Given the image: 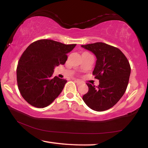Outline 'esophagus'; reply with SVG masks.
I'll list each match as a JSON object with an SVG mask.
<instances>
[{
    "label": "esophagus",
    "mask_w": 148,
    "mask_h": 148,
    "mask_svg": "<svg viewBox=\"0 0 148 148\" xmlns=\"http://www.w3.org/2000/svg\"><path fill=\"white\" fill-rule=\"evenodd\" d=\"M74 81L76 82V83H77V84L78 85H79V84H81L82 83V82L80 81V80H79V79H74Z\"/></svg>",
    "instance_id": "obj_1"
}]
</instances>
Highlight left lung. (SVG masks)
Here are the masks:
<instances>
[{
  "label": "left lung",
  "instance_id": "1",
  "mask_svg": "<svg viewBox=\"0 0 148 148\" xmlns=\"http://www.w3.org/2000/svg\"><path fill=\"white\" fill-rule=\"evenodd\" d=\"M82 47L96 56L97 60L92 74L100 82L98 87L87 83L88 90L83 100L94 111H106L113 107L125 92L131 74L130 63L120 49L104 42Z\"/></svg>",
  "mask_w": 148,
  "mask_h": 148
}]
</instances>
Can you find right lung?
Instances as JSON below:
<instances>
[{
  "instance_id": "1",
  "label": "right lung",
  "mask_w": 148,
  "mask_h": 148,
  "mask_svg": "<svg viewBox=\"0 0 148 148\" xmlns=\"http://www.w3.org/2000/svg\"><path fill=\"white\" fill-rule=\"evenodd\" d=\"M76 45L41 39L32 42L23 53L17 67V82L21 96L29 104L44 108L60 95L67 81L52 77L53 69L65 63L66 53Z\"/></svg>"
}]
</instances>
